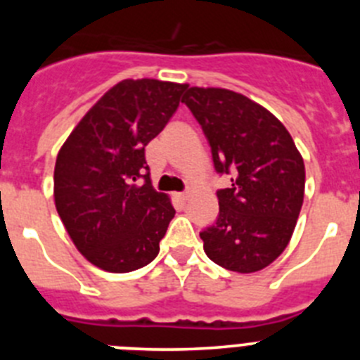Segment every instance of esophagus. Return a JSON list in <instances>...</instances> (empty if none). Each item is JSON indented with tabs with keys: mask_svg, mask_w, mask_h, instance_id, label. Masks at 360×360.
<instances>
[{
	"mask_svg": "<svg viewBox=\"0 0 360 360\" xmlns=\"http://www.w3.org/2000/svg\"><path fill=\"white\" fill-rule=\"evenodd\" d=\"M176 196L178 200H180V202H187V200H189V193H176Z\"/></svg>",
	"mask_w": 360,
	"mask_h": 360,
	"instance_id": "1",
	"label": "esophagus"
}]
</instances>
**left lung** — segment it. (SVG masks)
Instances as JSON below:
<instances>
[{
    "label": "left lung",
    "mask_w": 360,
    "mask_h": 360,
    "mask_svg": "<svg viewBox=\"0 0 360 360\" xmlns=\"http://www.w3.org/2000/svg\"><path fill=\"white\" fill-rule=\"evenodd\" d=\"M187 104L202 126L218 173L216 224L200 232L209 259L250 274L287 249L304 196V162L287 128L262 104L225 88H187Z\"/></svg>",
    "instance_id": "8db88e82"
}]
</instances>
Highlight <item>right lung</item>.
Segmentation results:
<instances>
[{
  "mask_svg": "<svg viewBox=\"0 0 360 360\" xmlns=\"http://www.w3.org/2000/svg\"><path fill=\"white\" fill-rule=\"evenodd\" d=\"M186 88L158 79L117 82L57 153L56 209L73 245L98 269L133 272L160 250L174 207L153 189L146 146L169 122Z\"/></svg>",
  "mask_w": 360,
  "mask_h": 360,
  "instance_id": "right-lung-1",
  "label": "right lung"
}]
</instances>
